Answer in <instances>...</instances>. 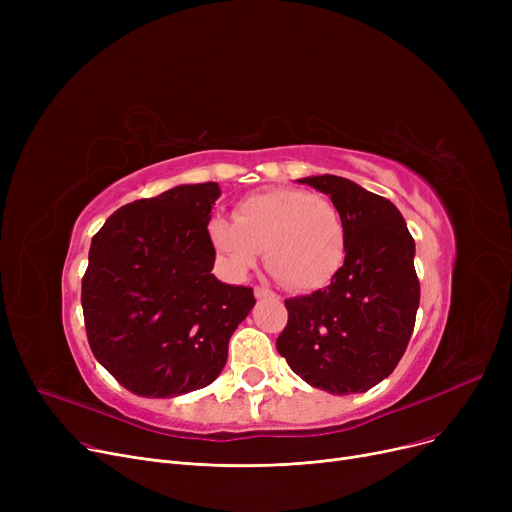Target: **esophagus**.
Instances as JSON below:
<instances>
[{
	"instance_id": "obj_1",
	"label": "esophagus",
	"mask_w": 512,
	"mask_h": 512,
	"mask_svg": "<svg viewBox=\"0 0 512 512\" xmlns=\"http://www.w3.org/2000/svg\"><path fill=\"white\" fill-rule=\"evenodd\" d=\"M253 292H255L257 299H276V292L270 290V288H265V286H255Z\"/></svg>"
}]
</instances>
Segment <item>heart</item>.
Here are the masks:
<instances>
[{"label": "heart", "instance_id": "b5f03b06", "mask_svg": "<svg viewBox=\"0 0 512 512\" xmlns=\"http://www.w3.org/2000/svg\"><path fill=\"white\" fill-rule=\"evenodd\" d=\"M209 238L230 272H249L263 251L267 270L294 290L328 284L346 253L338 207L290 186L242 197L234 220L215 218L209 224Z\"/></svg>", "mask_w": 512, "mask_h": 512}]
</instances>
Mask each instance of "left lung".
<instances>
[{
	"mask_svg": "<svg viewBox=\"0 0 512 512\" xmlns=\"http://www.w3.org/2000/svg\"><path fill=\"white\" fill-rule=\"evenodd\" d=\"M299 182L338 207L346 255L324 290L284 301L278 353L313 388L367 392L394 371L415 328V240L394 203L353 180L324 174Z\"/></svg>",
	"mask_w": 512,
	"mask_h": 512,
	"instance_id": "8db88e82",
	"label": "left lung"
}]
</instances>
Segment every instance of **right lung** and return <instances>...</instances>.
Here are the masks:
<instances>
[{
	"label": "right lung",
	"instance_id": "obj_1",
	"mask_svg": "<svg viewBox=\"0 0 512 512\" xmlns=\"http://www.w3.org/2000/svg\"><path fill=\"white\" fill-rule=\"evenodd\" d=\"M218 197V182L174 186L120 207L91 240L80 292L89 346L132 394L172 398L209 386L255 305L253 288L211 274L207 224Z\"/></svg>",
	"mask_w": 512,
	"mask_h": 512
}]
</instances>
